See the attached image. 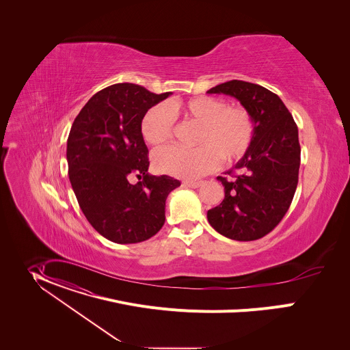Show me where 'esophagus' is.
Masks as SVG:
<instances>
[{
    "mask_svg": "<svg viewBox=\"0 0 350 350\" xmlns=\"http://www.w3.org/2000/svg\"><path fill=\"white\" fill-rule=\"evenodd\" d=\"M200 185H202V182H190V180L183 182V186L185 187H190V189H198Z\"/></svg>",
    "mask_w": 350,
    "mask_h": 350,
    "instance_id": "1",
    "label": "esophagus"
}]
</instances>
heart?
Returning <instances> with one entry per match:
<instances>
[{
	"mask_svg": "<svg viewBox=\"0 0 350 350\" xmlns=\"http://www.w3.org/2000/svg\"><path fill=\"white\" fill-rule=\"evenodd\" d=\"M175 118L200 124L197 148L167 147L153 154L154 168L176 178L197 179L215 170L221 159L228 163L241 159L250 150L254 135L252 116L244 106H226L219 98L200 96L150 107L140 124L146 143H167L174 135Z\"/></svg>",
	"mask_w": 350,
	"mask_h": 350,
	"instance_id": "b5f03b06",
	"label": "heart"
}]
</instances>
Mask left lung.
<instances>
[{
  "label": "left lung",
  "mask_w": 350,
  "mask_h": 350,
  "mask_svg": "<svg viewBox=\"0 0 350 350\" xmlns=\"http://www.w3.org/2000/svg\"><path fill=\"white\" fill-rule=\"evenodd\" d=\"M207 93L240 100L254 125L250 150L228 171L236 179L217 178L225 198L207 211V221L228 239L258 240L275 229L294 198L300 165L298 126L283 100L260 85L234 79Z\"/></svg>",
  "instance_id": "left-lung-1"
}]
</instances>
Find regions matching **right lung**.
<instances>
[{
	"instance_id": "1",
	"label": "right lung",
	"mask_w": 350,
	"mask_h": 350,
	"mask_svg": "<svg viewBox=\"0 0 350 350\" xmlns=\"http://www.w3.org/2000/svg\"><path fill=\"white\" fill-rule=\"evenodd\" d=\"M154 94L135 83H116L94 94L72 122L67 140L68 176L81 210L105 239L136 244L165 221V200L178 179L148 174V148L140 124ZM137 176L132 185L129 179Z\"/></svg>"
}]
</instances>
